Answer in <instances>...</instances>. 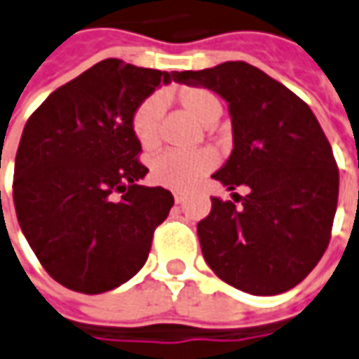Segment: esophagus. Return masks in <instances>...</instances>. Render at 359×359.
I'll return each instance as SVG.
<instances>
[{"instance_id": "1", "label": "esophagus", "mask_w": 359, "mask_h": 359, "mask_svg": "<svg viewBox=\"0 0 359 359\" xmlns=\"http://www.w3.org/2000/svg\"><path fill=\"white\" fill-rule=\"evenodd\" d=\"M185 197H187V195H185L184 191H180V189H175V191H174V201H175V203H177V205L184 203Z\"/></svg>"}]
</instances>
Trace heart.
<instances>
[{
  "instance_id": "1",
  "label": "heart",
  "mask_w": 359,
  "mask_h": 359,
  "mask_svg": "<svg viewBox=\"0 0 359 359\" xmlns=\"http://www.w3.org/2000/svg\"><path fill=\"white\" fill-rule=\"evenodd\" d=\"M177 101L191 117L203 125H212L222 113L221 101L211 91L184 90L177 93ZM160 113H162V101L158 97L144 100L133 113L135 137L147 150L158 147L160 142ZM215 165H217V156L211 150H195V152L164 150L154 156L150 164V175L156 184L170 189H191Z\"/></svg>"
}]
</instances>
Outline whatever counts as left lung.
I'll return each mask as SVG.
<instances>
[{"mask_svg":"<svg viewBox=\"0 0 359 359\" xmlns=\"http://www.w3.org/2000/svg\"><path fill=\"white\" fill-rule=\"evenodd\" d=\"M177 81L229 103L234 148L212 177L229 191L248 187L244 197L232 194L241 205L211 197L209 217L197 224L205 262L252 295L295 287L323 258L338 203V168L315 113L242 60L180 72Z\"/></svg>","mask_w":359,"mask_h":359,"instance_id":"8db88e82","label":"left lung"}]
</instances>
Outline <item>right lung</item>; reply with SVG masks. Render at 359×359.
Returning <instances> with one entry per match:
<instances>
[{
  "mask_svg": "<svg viewBox=\"0 0 359 359\" xmlns=\"http://www.w3.org/2000/svg\"><path fill=\"white\" fill-rule=\"evenodd\" d=\"M180 72L97 62L52 91L27 121L15 156L13 201L25 238L60 285L97 295L144 266L174 195L138 185L133 113Z\"/></svg>",
  "mask_w": 359,
  "mask_h": 359,
  "instance_id": "right-lung-1",
  "label": "right lung"
}]
</instances>
